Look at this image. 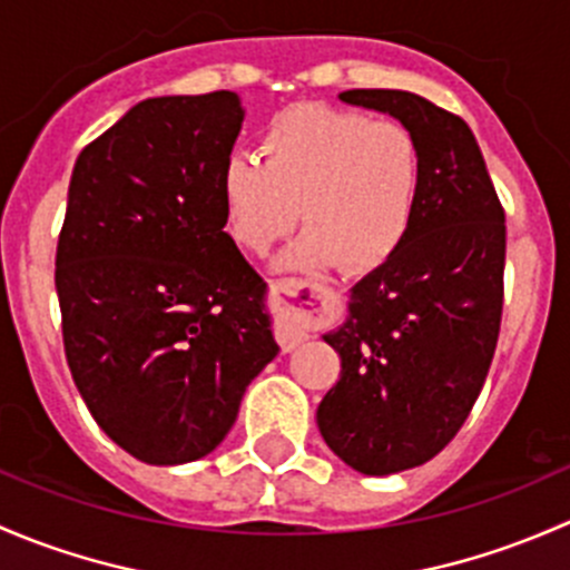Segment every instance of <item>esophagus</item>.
Instances as JSON below:
<instances>
[{
  "label": "esophagus",
  "mask_w": 570,
  "mask_h": 570,
  "mask_svg": "<svg viewBox=\"0 0 570 570\" xmlns=\"http://www.w3.org/2000/svg\"><path fill=\"white\" fill-rule=\"evenodd\" d=\"M274 298L279 304L274 334H277L279 348L293 351L307 340L309 321H313V315L324 313L334 293L332 287L313 283V279H279V283H274Z\"/></svg>",
  "instance_id": "obj_1"
}]
</instances>
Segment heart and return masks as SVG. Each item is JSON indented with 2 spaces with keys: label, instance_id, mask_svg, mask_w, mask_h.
I'll use <instances>...</instances> for the list:
<instances>
[{
  "label": "heart",
  "instance_id": "1",
  "mask_svg": "<svg viewBox=\"0 0 570 570\" xmlns=\"http://www.w3.org/2000/svg\"><path fill=\"white\" fill-rule=\"evenodd\" d=\"M257 156H230L219 178L225 227L244 249L268 252L298 214L307 230L283 257L291 268L371 272L406 242L422 156L401 122L298 104L263 128Z\"/></svg>",
  "mask_w": 570,
  "mask_h": 570
}]
</instances>
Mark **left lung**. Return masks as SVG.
<instances>
[{
  "instance_id": "obj_1",
  "label": "left lung",
  "mask_w": 570,
  "mask_h": 570,
  "mask_svg": "<svg viewBox=\"0 0 570 570\" xmlns=\"http://www.w3.org/2000/svg\"><path fill=\"white\" fill-rule=\"evenodd\" d=\"M340 101L401 120L422 156L406 242L351 287L348 318L324 334L340 381L318 431L337 459L381 478L448 448L483 390L502 321L504 210L459 115L406 90H345Z\"/></svg>"
}]
</instances>
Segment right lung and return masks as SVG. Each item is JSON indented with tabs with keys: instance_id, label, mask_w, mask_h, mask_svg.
<instances>
[{
	"instance_id": "1",
	"label": "right lung",
	"mask_w": 570,
	"mask_h": 570,
	"mask_svg": "<svg viewBox=\"0 0 570 570\" xmlns=\"http://www.w3.org/2000/svg\"><path fill=\"white\" fill-rule=\"evenodd\" d=\"M242 122L230 90L148 98L70 175L55 272L70 375L111 442L154 466L216 450L279 351L266 283L225 233Z\"/></svg>"
}]
</instances>
